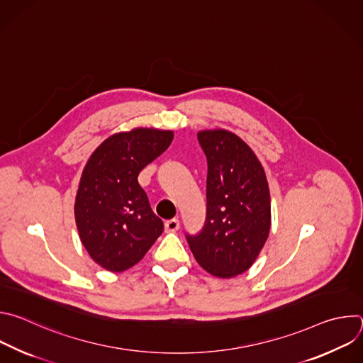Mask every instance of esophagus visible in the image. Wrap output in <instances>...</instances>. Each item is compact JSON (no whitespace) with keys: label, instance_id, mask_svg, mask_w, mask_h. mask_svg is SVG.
Segmentation results:
<instances>
[{"label":"esophagus","instance_id":"1","mask_svg":"<svg viewBox=\"0 0 363 363\" xmlns=\"http://www.w3.org/2000/svg\"><path fill=\"white\" fill-rule=\"evenodd\" d=\"M179 220L174 218V220H169L165 223V231L167 233H174V231H178L179 230Z\"/></svg>","mask_w":363,"mask_h":363}]
</instances>
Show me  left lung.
Masks as SVG:
<instances>
[{"instance_id": "obj_1", "label": "left lung", "mask_w": 363, "mask_h": 363, "mask_svg": "<svg viewBox=\"0 0 363 363\" xmlns=\"http://www.w3.org/2000/svg\"><path fill=\"white\" fill-rule=\"evenodd\" d=\"M198 142L208 162L206 218L186 241L203 270L230 279L252 266L269 237V184L255 153L233 132L201 130Z\"/></svg>"}]
</instances>
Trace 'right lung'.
Wrapping results in <instances>:
<instances>
[{
    "label": "right lung",
    "mask_w": 363,
    "mask_h": 363,
    "mask_svg": "<svg viewBox=\"0 0 363 363\" xmlns=\"http://www.w3.org/2000/svg\"><path fill=\"white\" fill-rule=\"evenodd\" d=\"M172 139V130L136 128L112 135L89 158L74 217L82 244L103 269H130L162 234L164 223L153 214L138 175Z\"/></svg>",
    "instance_id": "1"
}]
</instances>
